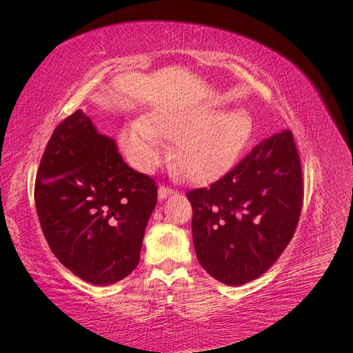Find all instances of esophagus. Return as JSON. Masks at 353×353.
I'll return each instance as SVG.
<instances>
[{
    "mask_svg": "<svg viewBox=\"0 0 353 353\" xmlns=\"http://www.w3.org/2000/svg\"><path fill=\"white\" fill-rule=\"evenodd\" d=\"M172 194H175V190L174 188L166 187V185H160L159 187V199L160 200H163V199L172 196Z\"/></svg>",
    "mask_w": 353,
    "mask_h": 353,
    "instance_id": "1",
    "label": "esophagus"
}]
</instances>
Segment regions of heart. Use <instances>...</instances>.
Masks as SVG:
<instances>
[{"label": "heart", "instance_id": "heart-1", "mask_svg": "<svg viewBox=\"0 0 353 353\" xmlns=\"http://www.w3.org/2000/svg\"><path fill=\"white\" fill-rule=\"evenodd\" d=\"M252 131L249 116L240 110L221 113L206 105H162L147 121H132L122 131L130 163L150 172L166 156V140H175L174 162L193 183L218 176L239 154Z\"/></svg>", "mask_w": 353, "mask_h": 353}]
</instances>
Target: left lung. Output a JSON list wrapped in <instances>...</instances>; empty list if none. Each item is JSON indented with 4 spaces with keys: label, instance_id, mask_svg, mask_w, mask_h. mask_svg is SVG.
<instances>
[{
    "label": "left lung",
    "instance_id": "8db88e82",
    "mask_svg": "<svg viewBox=\"0 0 353 353\" xmlns=\"http://www.w3.org/2000/svg\"><path fill=\"white\" fill-rule=\"evenodd\" d=\"M302 183L293 134L285 130L259 143L216 183L188 191L203 270L227 285L268 271L297 227Z\"/></svg>",
    "mask_w": 353,
    "mask_h": 353
}]
</instances>
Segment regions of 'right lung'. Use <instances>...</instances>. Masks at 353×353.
Instances as JSON below:
<instances>
[{
    "label": "right lung",
    "mask_w": 353,
    "mask_h": 353,
    "mask_svg": "<svg viewBox=\"0 0 353 353\" xmlns=\"http://www.w3.org/2000/svg\"><path fill=\"white\" fill-rule=\"evenodd\" d=\"M156 201L154 179L128 166L82 110L52 132L37 174V213L51 252L79 279L109 285L137 268Z\"/></svg>",
    "instance_id": "add662e5"
}]
</instances>
